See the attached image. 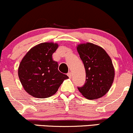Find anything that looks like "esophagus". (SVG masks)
Instances as JSON below:
<instances>
[{
    "mask_svg": "<svg viewBox=\"0 0 133 133\" xmlns=\"http://www.w3.org/2000/svg\"><path fill=\"white\" fill-rule=\"evenodd\" d=\"M68 76H69V78H71V73H68Z\"/></svg>",
    "mask_w": 133,
    "mask_h": 133,
    "instance_id": "obj_1",
    "label": "esophagus"
}]
</instances>
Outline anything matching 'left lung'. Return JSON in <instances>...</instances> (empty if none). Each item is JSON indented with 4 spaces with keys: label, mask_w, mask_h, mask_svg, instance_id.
<instances>
[{
    "label": "left lung",
    "mask_w": 133,
    "mask_h": 133,
    "mask_svg": "<svg viewBox=\"0 0 133 133\" xmlns=\"http://www.w3.org/2000/svg\"><path fill=\"white\" fill-rule=\"evenodd\" d=\"M76 49L86 75L85 84L78 89L89 100L104 96L111 88L115 77L111 58L102 48L92 43L79 44Z\"/></svg>",
    "instance_id": "left-lung-1"
}]
</instances>
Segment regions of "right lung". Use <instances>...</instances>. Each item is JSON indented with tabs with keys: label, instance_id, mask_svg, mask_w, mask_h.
<instances>
[{
	"label": "right lung",
	"instance_id": "add662e5",
	"mask_svg": "<svg viewBox=\"0 0 133 133\" xmlns=\"http://www.w3.org/2000/svg\"><path fill=\"white\" fill-rule=\"evenodd\" d=\"M58 47L56 43H41L32 48L21 62L18 77L24 89L31 96L50 97L69 78L59 71L58 62L52 58Z\"/></svg>",
	"mask_w": 133,
	"mask_h": 133
}]
</instances>
